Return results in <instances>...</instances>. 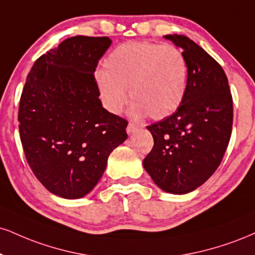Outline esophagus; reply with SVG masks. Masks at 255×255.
<instances>
[{"label":"esophagus","mask_w":255,"mask_h":255,"mask_svg":"<svg viewBox=\"0 0 255 255\" xmlns=\"http://www.w3.org/2000/svg\"><path fill=\"white\" fill-rule=\"evenodd\" d=\"M139 128H142V125H137L135 122H129L127 126V131L129 134H131L134 133V131H136Z\"/></svg>","instance_id":"34e87169"}]
</instances>
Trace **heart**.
Masks as SVG:
<instances>
[{"label":"heart","mask_w":255,"mask_h":255,"mask_svg":"<svg viewBox=\"0 0 255 255\" xmlns=\"http://www.w3.org/2000/svg\"><path fill=\"white\" fill-rule=\"evenodd\" d=\"M96 83L103 106L113 114L127 103L129 88L133 112L160 120L172 115L185 97L188 63L173 45L126 42L106 58Z\"/></svg>","instance_id":"heart-1"}]
</instances>
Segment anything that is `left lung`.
<instances>
[{
  "instance_id": "left-lung-1",
  "label": "left lung",
  "mask_w": 255,
  "mask_h": 255,
  "mask_svg": "<svg viewBox=\"0 0 255 255\" xmlns=\"http://www.w3.org/2000/svg\"><path fill=\"white\" fill-rule=\"evenodd\" d=\"M183 50L188 85L172 115L147 126L154 145L142 164L164 191L188 194L220 166L232 135L233 98L222 66L184 35H165Z\"/></svg>"
}]
</instances>
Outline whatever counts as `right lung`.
I'll list each match as a JSON object with an SVG mask.
<instances>
[{
	"instance_id": "right-lung-1",
	"label": "right lung",
	"mask_w": 255,
	"mask_h": 255,
	"mask_svg": "<svg viewBox=\"0 0 255 255\" xmlns=\"http://www.w3.org/2000/svg\"><path fill=\"white\" fill-rule=\"evenodd\" d=\"M108 36L77 35L35 60L19 106L27 162L52 194L81 198L95 188L113 149L127 139V120L104 109L95 79Z\"/></svg>"
}]
</instances>
